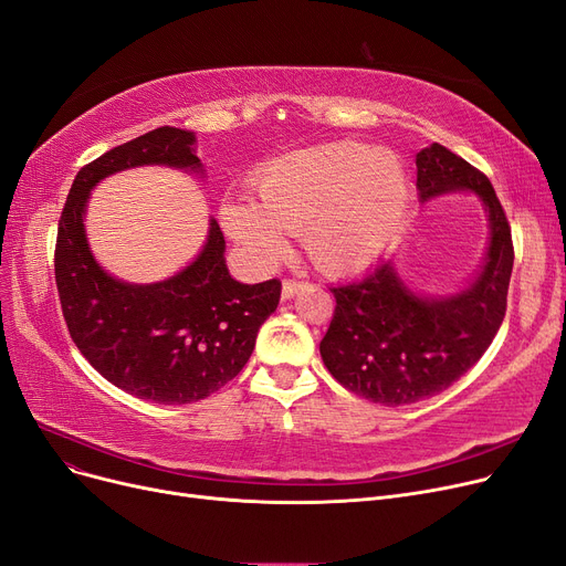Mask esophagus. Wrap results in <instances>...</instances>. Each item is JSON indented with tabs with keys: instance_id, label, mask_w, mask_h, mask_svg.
<instances>
[{
	"instance_id": "obj_1",
	"label": "esophagus",
	"mask_w": 566,
	"mask_h": 566,
	"mask_svg": "<svg viewBox=\"0 0 566 566\" xmlns=\"http://www.w3.org/2000/svg\"><path fill=\"white\" fill-rule=\"evenodd\" d=\"M303 286H305V282H296V280H284V282H282V298H284V301L293 298V296H296V293H298Z\"/></svg>"
}]
</instances>
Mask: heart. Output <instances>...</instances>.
I'll return each mask as SVG.
<instances>
[{
    "mask_svg": "<svg viewBox=\"0 0 566 566\" xmlns=\"http://www.w3.org/2000/svg\"><path fill=\"white\" fill-rule=\"evenodd\" d=\"M254 191L256 201L222 208L229 235L275 261L289 233L303 231L310 261L337 277L370 265L396 235L409 206V176L396 153L339 140L265 164Z\"/></svg>",
    "mask_w": 566,
    "mask_h": 566,
    "instance_id": "b5f03b06",
    "label": "heart"
}]
</instances>
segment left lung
<instances>
[{
	"mask_svg": "<svg viewBox=\"0 0 566 566\" xmlns=\"http://www.w3.org/2000/svg\"><path fill=\"white\" fill-rule=\"evenodd\" d=\"M416 187L421 201L451 191L476 193L490 244L479 277L453 296H419L390 259L331 289L335 312L318 344L324 365L344 388L386 407L437 396L485 354L504 322L513 270L511 227L479 168L432 143L416 155Z\"/></svg>",
	"mask_w": 566,
	"mask_h": 566,
	"instance_id": "8db88e82",
	"label": "left lung"
}]
</instances>
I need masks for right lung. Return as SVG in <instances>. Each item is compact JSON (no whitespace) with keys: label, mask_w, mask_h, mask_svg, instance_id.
Wrapping results in <instances>:
<instances>
[{"label":"right lung","mask_w":566,"mask_h":566,"mask_svg":"<svg viewBox=\"0 0 566 566\" xmlns=\"http://www.w3.org/2000/svg\"><path fill=\"white\" fill-rule=\"evenodd\" d=\"M193 143V132L159 127L113 147L78 170L57 227L55 282L71 339L113 386L159 405H189L229 384L282 293L280 280L240 284L229 275L214 219L201 254L164 282H122L92 256L83 224L90 191L136 166L201 174Z\"/></svg>","instance_id":"1"}]
</instances>
